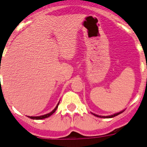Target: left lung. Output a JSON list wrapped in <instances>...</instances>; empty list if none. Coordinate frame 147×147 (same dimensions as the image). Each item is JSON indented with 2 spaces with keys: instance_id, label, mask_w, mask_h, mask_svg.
I'll use <instances>...</instances> for the list:
<instances>
[{
  "instance_id": "1",
  "label": "left lung",
  "mask_w": 147,
  "mask_h": 147,
  "mask_svg": "<svg viewBox=\"0 0 147 147\" xmlns=\"http://www.w3.org/2000/svg\"><path fill=\"white\" fill-rule=\"evenodd\" d=\"M123 111L119 112V113H115V114L111 115V116H98V115H96V114H94V113H92V114H93L94 116H98V117H100V118H113V117H115V116H118V115H119V114H120V113H123Z\"/></svg>"
}]
</instances>
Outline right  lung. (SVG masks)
I'll return each instance as SVG.
<instances>
[{
	"instance_id": "add662e5",
	"label": "right lung",
	"mask_w": 147,
	"mask_h": 147,
	"mask_svg": "<svg viewBox=\"0 0 147 147\" xmlns=\"http://www.w3.org/2000/svg\"><path fill=\"white\" fill-rule=\"evenodd\" d=\"M58 105H59V103L57 104V105L56 106V108H55L52 112H50L49 113H47V114H45V115H44V116H28V117L30 118V119H36V120H40V119H46V118H48V117H49L50 116H52V115L53 114L55 111H56V110L57 109V108H58Z\"/></svg>"
}]
</instances>
